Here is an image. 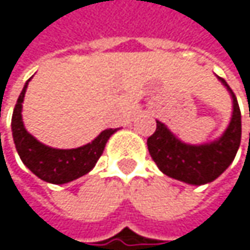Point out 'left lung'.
I'll list each match as a JSON object with an SVG mask.
<instances>
[{"instance_id":"8db88e82","label":"left lung","mask_w":250,"mask_h":250,"mask_svg":"<svg viewBox=\"0 0 250 250\" xmlns=\"http://www.w3.org/2000/svg\"><path fill=\"white\" fill-rule=\"evenodd\" d=\"M233 103L230 123L223 134L203 145L178 139L168 125L156 120V131L147 139V149L165 175L189 185H204L217 179L233 162L242 139V116L236 95L223 78L217 76Z\"/></svg>"}]
</instances>
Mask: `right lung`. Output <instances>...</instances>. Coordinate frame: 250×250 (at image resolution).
I'll return each mask as SVG.
<instances>
[{"instance_id":"add662e5","label":"right lung","mask_w":250,"mask_h":250,"mask_svg":"<svg viewBox=\"0 0 250 250\" xmlns=\"http://www.w3.org/2000/svg\"><path fill=\"white\" fill-rule=\"evenodd\" d=\"M28 81L17 100L11 119L13 139L20 159L37 178L49 184H68L88 174L103 155L108 139L119 128H105L92 142L75 149H56L39 142L25 130L21 116Z\"/></svg>"}]
</instances>
